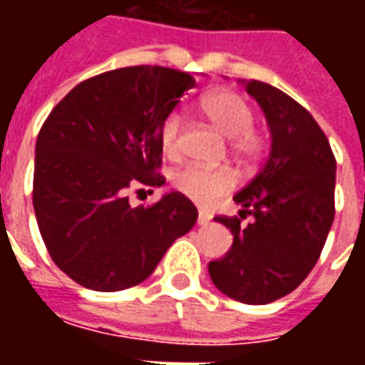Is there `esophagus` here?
<instances>
[{
  "label": "esophagus",
  "instance_id": "obj_1",
  "mask_svg": "<svg viewBox=\"0 0 365 365\" xmlns=\"http://www.w3.org/2000/svg\"><path fill=\"white\" fill-rule=\"evenodd\" d=\"M209 221H211V217H209L207 213H203V211H199V217H197L199 227H205V225H209Z\"/></svg>",
  "mask_w": 365,
  "mask_h": 365
}]
</instances>
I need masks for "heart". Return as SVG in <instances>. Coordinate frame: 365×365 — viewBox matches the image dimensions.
Returning a JSON list of instances; mask_svg holds the SVG:
<instances>
[{
  "mask_svg": "<svg viewBox=\"0 0 365 365\" xmlns=\"http://www.w3.org/2000/svg\"><path fill=\"white\" fill-rule=\"evenodd\" d=\"M205 117L211 120L225 138H230V148L242 158H254L262 150V136L252 130V109L242 97L229 90L209 93L201 103ZM182 133V115L172 113L160 128V144L166 154H175L178 138ZM175 190L199 205H209L211 201L232 190L235 175L229 170H205L187 166L174 175Z\"/></svg>",
  "mask_w": 365,
  "mask_h": 365,
  "instance_id": "1",
  "label": "heart"
}]
</instances>
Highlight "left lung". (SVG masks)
Segmentation results:
<instances>
[{"mask_svg":"<svg viewBox=\"0 0 365 365\" xmlns=\"http://www.w3.org/2000/svg\"><path fill=\"white\" fill-rule=\"evenodd\" d=\"M269 128V154L258 174L235 195L253 221L215 217L232 232L221 260L209 262L215 287L246 305L285 297L305 279L321 256L334 221L336 160L311 113L264 82H246Z\"/></svg>","mask_w":365,"mask_h":365,"instance_id":"left-lung-1","label":"left lung"}]
</instances>
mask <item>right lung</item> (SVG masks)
<instances>
[{"instance_id": "obj_1", "label": "right lung", "mask_w": 365, "mask_h": 365, "mask_svg": "<svg viewBox=\"0 0 365 365\" xmlns=\"http://www.w3.org/2000/svg\"><path fill=\"white\" fill-rule=\"evenodd\" d=\"M193 74L128 66L76 86L38 133L33 207L46 250L76 283L120 291L144 282L197 221L180 191L152 207L128 203L135 183L162 185L160 128Z\"/></svg>"}]
</instances>
